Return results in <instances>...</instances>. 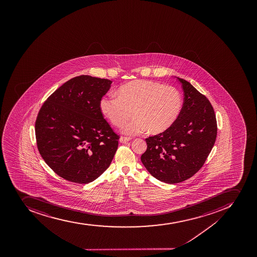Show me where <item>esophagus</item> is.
<instances>
[{
	"label": "esophagus",
	"instance_id": "esophagus-1",
	"mask_svg": "<svg viewBox=\"0 0 257 257\" xmlns=\"http://www.w3.org/2000/svg\"><path fill=\"white\" fill-rule=\"evenodd\" d=\"M130 141H132V138H130V137H121L120 138V143H126V142Z\"/></svg>",
	"mask_w": 257,
	"mask_h": 257
}]
</instances>
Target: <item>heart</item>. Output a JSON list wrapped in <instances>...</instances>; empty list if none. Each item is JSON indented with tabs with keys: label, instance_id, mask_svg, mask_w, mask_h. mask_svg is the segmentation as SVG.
Here are the masks:
<instances>
[{
	"label": "heart",
	"instance_id": "b5f03b06",
	"mask_svg": "<svg viewBox=\"0 0 257 257\" xmlns=\"http://www.w3.org/2000/svg\"><path fill=\"white\" fill-rule=\"evenodd\" d=\"M119 95L107 94L100 101V109L125 134L140 135L147 131L157 135L170 129L179 118L183 96L178 89L158 82L135 80L119 88Z\"/></svg>",
	"mask_w": 257,
	"mask_h": 257
}]
</instances>
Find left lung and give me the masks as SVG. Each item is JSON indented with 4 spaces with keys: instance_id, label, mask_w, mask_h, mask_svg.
<instances>
[{
    "instance_id": "left-lung-1",
    "label": "left lung",
    "mask_w": 257,
    "mask_h": 257,
    "mask_svg": "<svg viewBox=\"0 0 257 257\" xmlns=\"http://www.w3.org/2000/svg\"><path fill=\"white\" fill-rule=\"evenodd\" d=\"M184 92L182 113L165 132L146 138L141 162L161 182L179 183L202 168L217 137V120L209 99L188 81L177 77Z\"/></svg>"
}]
</instances>
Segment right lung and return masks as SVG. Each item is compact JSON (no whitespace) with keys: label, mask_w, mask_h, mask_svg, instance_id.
<instances>
[{"label":"right lung","mask_w":257,"mask_h":257,"mask_svg":"<svg viewBox=\"0 0 257 257\" xmlns=\"http://www.w3.org/2000/svg\"><path fill=\"white\" fill-rule=\"evenodd\" d=\"M111 80L80 75L51 94L35 121L37 147L46 164L69 182L87 184L111 164L120 138L100 101Z\"/></svg>","instance_id":"right-lung-1"}]
</instances>
